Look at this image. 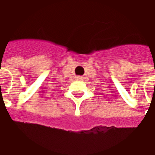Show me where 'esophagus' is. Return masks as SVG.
<instances>
[{
    "label": "esophagus",
    "mask_w": 155,
    "mask_h": 155,
    "mask_svg": "<svg viewBox=\"0 0 155 155\" xmlns=\"http://www.w3.org/2000/svg\"><path fill=\"white\" fill-rule=\"evenodd\" d=\"M77 78L79 79V80H82V79L83 78V77H82V76H78V77H77Z\"/></svg>",
    "instance_id": "esophagus-1"
}]
</instances>
